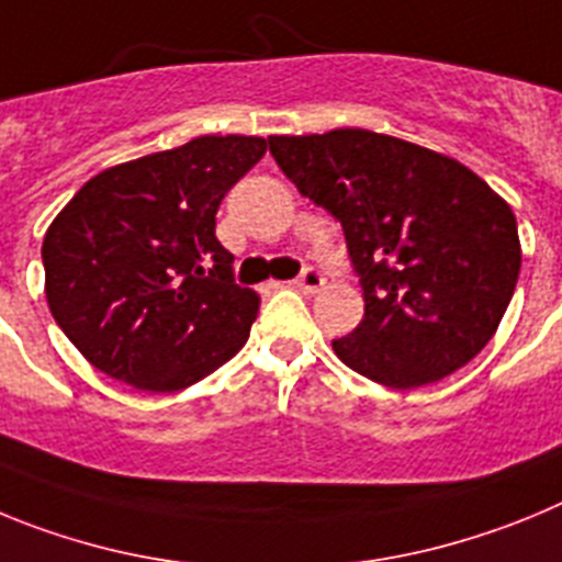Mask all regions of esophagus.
Masks as SVG:
<instances>
[{
	"instance_id": "obj_1",
	"label": "esophagus",
	"mask_w": 562,
	"mask_h": 562,
	"mask_svg": "<svg viewBox=\"0 0 562 562\" xmlns=\"http://www.w3.org/2000/svg\"><path fill=\"white\" fill-rule=\"evenodd\" d=\"M324 284H326V278L317 267H304V272L295 278V286L301 292H317Z\"/></svg>"
}]
</instances>
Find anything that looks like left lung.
Returning <instances> with one entry per match:
<instances>
[{"label":"left lung","instance_id":"left-lung-1","mask_svg":"<svg viewBox=\"0 0 562 562\" xmlns=\"http://www.w3.org/2000/svg\"><path fill=\"white\" fill-rule=\"evenodd\" d=\"M278 168L340 222L366 315L331 349L405 391L453 374L498 329L520 272L513 207L445 154L369 128L270 137Z\"/></svg>","mask_w":562,"mask_h":562}]
</instances>
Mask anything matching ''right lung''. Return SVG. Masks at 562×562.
Returning a JSON list of instances; mask_svg holds the SVG:
<instances>
[{
  "mask_svg": "<svg viewBox=\"0 0 562 562\" xmlns=\"http://www.w3.org/2000/svg\"><path fill=\"white\" fill-rule=\"evenodd\" d=\"M267 151L207 134L101 171L42 245L56 324L98 371L140 391H180L250 337L258 295L238 286L216 211Z\"/></svg>",
  "mask_w": 562,
  "mask_h": 562,
  "instance_id": "add662e5",
  "label": "right lung"
}]
</instances>
